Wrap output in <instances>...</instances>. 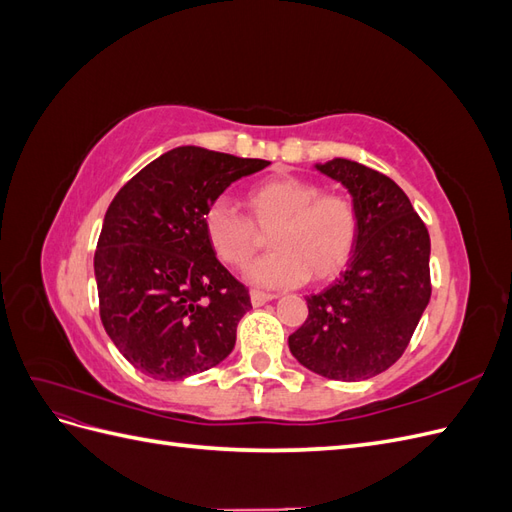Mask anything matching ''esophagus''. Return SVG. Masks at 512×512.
Instances as JSON below:
<instances>
[{"instance_id":"34e87169","label":"esophagus","mask_w":512,"mask_h":512,"mask_svg":"<svg viewBox=\"0 0 512 512\" xmlns=\"http://www.w3.org/2000/svg\"><path fill=\"white\" fill-rule=\"evenodd\" d=\"M252 305L254 307H260V305H265L267 301H273L277 294H273V292H265V290H252Z\"/></svg>"}]
</instances>
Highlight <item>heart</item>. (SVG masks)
I'll return each instance as SVG.
<instances>
[{
  "mask_svg": "<svg viewBox=\"0 0 512 512\" xmlns=\"http://www.w3.org/2000/svg\"><path fill=\"white\" fill-rule=\"evenodd\" d=\"M250 218L226 200H215L203 215L205 237L224 265L243 269L269 236L271 254L247 269L254 284L288 288L307 277L324 284L342 275L361 237V213L354 200L322 192L312 179L277 175L245 194Z\"/></svg>",
  "mask_w": 512,
  "mask_h": 512,
  "instance_id": "b5f03b06",
  "label": "heart"
}]
</instances>
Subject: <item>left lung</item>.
I'll return each mask as SVG.
<instances>
[{"label": "left lung", "mask_w": 512, "mask_h": 512, "mask_svg": "<svg viewBox=\"0 0 512 512\" xmlns=\"http://www.w3.org/2000/svg\"><path fill=\"white\" fill-rule=\"evenodd\" d=\"M316 168L352 194L361 237L342 280L307 297V318L288 346L314 374L367 380L406 352L429 303V232L391 177L344 158Z\"/></svg>", "instance_id": "left-lung-1"}]
</instances>
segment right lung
<instances>
[{"instance_id":"obj_1","label":"right lung","mask_w":512,"mask_h":512,"mask_svg":"<svg viewBox=\"0 0 512 512\" xmlns=\"http://www.w3.org/2000/svg\"><path fill=\"white\" fill-rule=\"evenodd\" d=\"M267 160L177 147L136 173L108 205L96 247L100 318L126 359L156 380L222 363L250 290L215 258L203 215Z\"/></svg>"}]
</instances>
